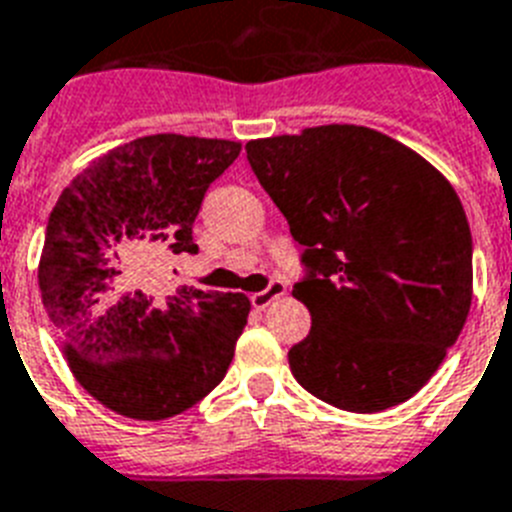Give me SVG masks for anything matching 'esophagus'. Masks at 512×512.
<instances>
[{"label":"esophagus","instance_id":"34e87169","mask_svg":"<svg viewBox=\"0 0 512 512\" xmlns=\"http://www.w3.org/2000/svg\"><path fill=\"white\" fill-rule=\"evenodd\" d=\"M287 293V285L282 280H272L269 285H266V290H261V293H253L251 295V303L256 308H266L269 303H274L277 298H282V295Z\"/></svg>","mask_w":512,"mask_h":512}]
</instances>
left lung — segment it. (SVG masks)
Segmentation results:
<instances>
[{
	"mask_svg": "<svg viewBox=\"0 0 512 512\" xmlns=\"http://www.w3.org/2000/svg\"><path fill=\"white\" fill-rule=\"evenodd\" d=\"M246 154L303 246L293 295L311 332L287 353L293 377L353 413L413 398L471 308L474 243L453 185L361 125L261 138Z\"/></svg>",
	"mask_w": 512,
	"mask_h": 512,
	"instance_id": "8db88e82",
	"label": "left lung"
}]
</instances>
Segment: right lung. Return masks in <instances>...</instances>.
<instances>
[{"label":"right lung","instance_id":"add662e5","mask_svg":"<svg viewBox=\"0 0 512 512\" xmlns=\"http://www.w3.org/2000/svg\"><path fill=\"white\" fill-rule=\"evenodd\" d=\"M238 141L159 133L94 159L46 225L38 287L75 379L101 405L162 421L206 398L235 356L251 301L177 287L156 301L162 253H198L193 222Z\"/></svg>","mask_w":512,"mask_h":512}]
</instances>
